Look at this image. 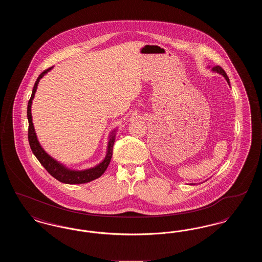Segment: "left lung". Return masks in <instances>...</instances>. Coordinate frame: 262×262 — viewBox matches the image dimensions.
<instances>
[{
	"label": "left lung",
	"instance_id": "8db88e82",
	"mask_svg": "<svg viewBox=\"0 0 262 262\" xmlns=\"http://www.w3.org/2000/svg\"><path fill=\"white\" fill-rule=\"evenodd\" d=\"M212 71H213V72H215V73H218L219 75H223L225 78H226V80H227L228 84L230 85V80H229V77H228V75H227V74L225 73L224 70H223L221 67H219V66L213 67V68H212ZM192 185H193V184H192Z\"/></svg>",
	"mask_w": 262,
	"mask_h": 262
}]
</instances>
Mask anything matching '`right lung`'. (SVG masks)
Wrapping results in <instances>:
<instances>
[{
	"label": "right lung",
	"instance_id": "add662e5",
	"mask_svg": "<svg viewBox=\"0 0 262 262\" xmlns=\"http://www.w3.org/2000/svg\"><path fill=\"white\" fill-rule=\"evenodd\" d=\"M52 69H53V67H51L48 70L44 71L43 73H41V75L38 76L33 90H32L31 97L28 101L27 119H28V141H29V145H30V148L32 150L33 154L36 156L38 161L41 163V165L47 170V172L52 177H54L55 179H57L58 181L62 182L63 184H70V185L85 184V183L91 182L95 179H98L99 177L104 174V172L108 168L110 161H111V158H112L113 146H114V142H115V138H116V129H114L111 133V135H110V138H109V141H108V146H107V153H106V156H105L104 160L95 167L89 168L86 170H81V171L71 170V169L67 168L64 165L58 162L54 158H52L50 155L42 148V146L40 145V143L38 141L37 136H36V133H35V129H34V125L32 123V115H31L32 100L34 98L38 83H39L40 79L46 75L48 72H50Z\"/></svg>",
	"mask_w": 262,
	"mask_h": 262
}]
</instances>
